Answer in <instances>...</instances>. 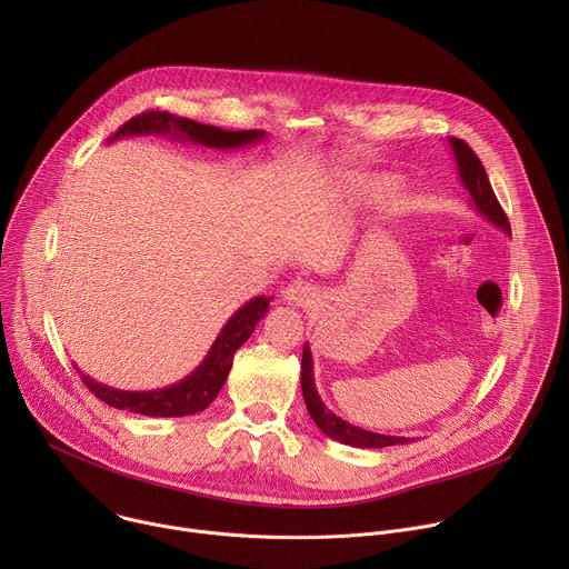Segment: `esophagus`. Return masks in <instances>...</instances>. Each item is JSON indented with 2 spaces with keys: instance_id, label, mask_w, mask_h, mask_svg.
I'll return each instance as SVG.
<instances>
[{
  "instance_id": "obj_1",
  "label": "esophagus",
  "mask_w": 569,
  "mask_h": 569,
  "mask_svg": "<svg viewBox=\"0 0 569 569\" xmlns=\"http://www.w3.org/2000/svg\"><path fill=\"white\" fill-rule=\"evenodd\" d=\"M315 299H317V290H315L310 283L301 281V279L292 281V283L283 290V301H286L288 306H295V308H303V306L312 303Z\"/></svg>"
}]
</instances>
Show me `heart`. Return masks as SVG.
Wrapping results in <instances>:
<instances>
[{"instance_id": "heart-1", "label": "heart", "mask_w": 569, "mask_h": 569, "mask_svg": "<svg viewBox=\"0 0 569 569\" xmlns=\"http://www.w3.org/2000/svg\"><path fill=\"white\" fill-rule=\"evenodd\" d=\"M353 189H365V193H367V191L376 189V184H371V182H356V187H353Z\"/></svg>"}]
</instances>
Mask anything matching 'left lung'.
I'll list each match as a JSON object with an SVG mask.
<instances>
[{"label": "left lung", "instance_id": "left-lung-1", "mask_svg": "<svg viewBox=\"0 0 569 569\" xmlns=\"http://www.w3.org/2000/svg\"><path fill=\"white\" fill-rule=\"evenodd\" d=\"M448 146L452 150V159L457 164V176L459 182L463 184V189L468 191L470 200L468 204L481 216L489 220L491 224L500 227L505 233L511 236V227L509 220L491 189L489 176H486L479 157L470 150V146L457 137H448ZM301 393H303V402L306 410L310 415V419L315 421V426L336 441L353 446V448H387V446H400V443H410L415 439L408 437H393V435H380V432H371L365 428H358L349 421H345L342 417L333 415L327 405H323L321 396L317 393L315 387V373H312V351L310 345H303V353H301Z\"/></svg>", "mask_w": 569, "mask_h": 569}]
</instances>
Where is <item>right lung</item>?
Segmentation results:
<instances>
[{
  "mask_svg": "<svg viewBox=\"0 0 569 569\" xmlns=\"http://www.w3.org/2000/svg\"><path fill=\"white\" fill-rule=\"evenodd\" d=\"M141 134H154V137H169L171 141H182V143H198L204 148L213 150H236V148H246L252 143H259L268 137L266 130H222L216 126L198 123L193 119L176 117L169 112H143L139 117H132L126 121L110 139L119 141L126 137H141ZM272 297L259 295L250 301L242 303L220 329L216 336L211 349L202 358V362L182 380L161 387V389H148V391H128V389H117L108 387L88 373L80 371L78 365L76 371L83 378V382L99 396L103 402H108L110 408L117 410H128L134 415L143 417H159V419H169V417H189L198 415L204 408H209V402L220 393L231 362L233 353L250 340L254 333L257 323L266 317L270 310Z\"/></svg>",
  "mask_w": 569,
  "mask_h": 569,
  "instance_id": "add662e5",
  "label": "right lung"
}]
</instances>
